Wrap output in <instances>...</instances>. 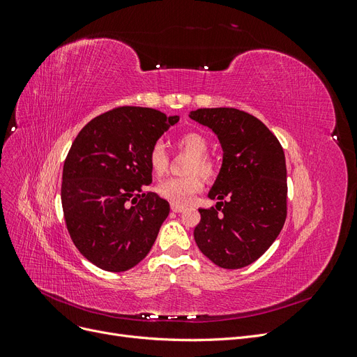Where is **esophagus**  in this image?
Listing matches in <instances>:
<instances>
[{"label":"esophagus","mask_w":357,"mask_h":357,"mask_svg":"<svg viewBox=\"0 0 357 357\" xmlns=\"http://www.w3.org/2000/svg\"><path fill=\"white\" fill-rule=\"evenodd\" d=\"M171 210L174 213H181L183 210H185V207H183V205H177V204H171Z\"/></svg>","instance_id":"obj_1"}]
</instances>
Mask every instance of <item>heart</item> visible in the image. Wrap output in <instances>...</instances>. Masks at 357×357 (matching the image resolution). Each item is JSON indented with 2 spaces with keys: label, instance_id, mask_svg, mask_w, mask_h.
I'll return each instance as SVG.
<instances>
[{
  "label": "heart",
  "instance_id": "1",
  "mask_svg": "<svg viewBox=\"0 0 357 357\" xmlns=\"http://www.w3.org/2000/svg\"><path fill=\"white\" fill-rule=\"evenodd\" d=\"M176 146L181 152L190 155L186 167V171L190 174L185 177H171L159 183L158 193L171 204L186 205L202 189L204 180L200 176L202 175L207 180L214 178L219 168L218 162L207 155L208 142L202 134L195 131L181 134L176 139ZM147 160L155 176L159 177L164 174L169 164L165 146L159 142L155 143L149 150ZM199 174H202L200 176Z\"/></svg>",
  "mask_w": 357,
  "mask_h": 357
}]
</instances>
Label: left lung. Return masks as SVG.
Segmentation results:
<instances>
[{
	"mask_svg": "<svg viewBox=\"0 0 357 357\" xmlns=\"http://www.w3.org/2000/svg\"><path fill=\"white\" fill-rule=\"evenodd\" d=\"M213 129L223 149V164L208 198L199 208L193 236L213 264L238 269L253 264L275 241L287 215L286 159L277 137L245 112L219 107L190 112Z\"/></svg>",
	"mask_w": 357,
	"mask_h": 357,
	"instance_id": "1",
	"label": "left lung"
}]
</instances>
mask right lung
<instances>
[{"instance_id": "obj_1", "label": "right lung", "mask_w": 357, "mask_h": 357, "mask_svg": "<svg viewBox=\"0 0 357 357\" xmlns=\"http://www.w3.org/2000/svg\"><path fill=\"white\" fill-rule=\"evenodd\" d=\"M178 116L146 107H117L86 125L63 162L61 201L79 252L104 271L142 262L169 214L152 183L147 153Z\"/></svg>"}]
</instances>
